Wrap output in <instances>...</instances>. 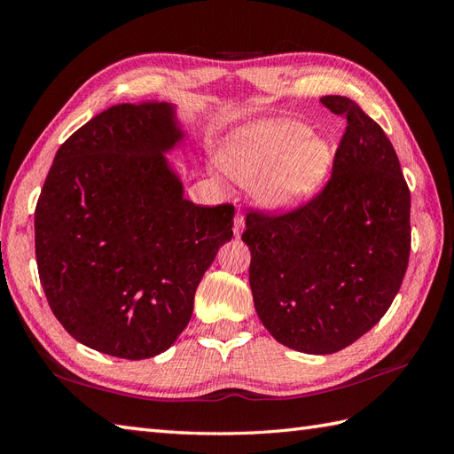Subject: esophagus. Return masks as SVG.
Returning <instances> with one entry per match:
<instances>
[{"mask_svg":"<svg viewBox=\"0 0 454 454\" xmlns=\"http://www.w3.org/2000/svg\"><path fill=\"white\" fill-rule=\"evenodd\" d=\"M242 231H244V215L239 212L235 217V227H232V232H235V237L239 239L242 235Z\"/></svg>","mask_w":454,"mask_h":454,"instance_id":"obj_1","label":"esophagus"}]
</instances>
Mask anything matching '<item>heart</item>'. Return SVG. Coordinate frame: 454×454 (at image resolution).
Masks as SVG:
<instances>
[{"label": "heart", "mask_w": 454, "mask_h": 454, "mask_svg": "<svg viewBox=\"0 0 454 454\" xmlns=\"http://www.w3.org/2000/svg\"><path fill=\"white\" fill-rule=\"evenodd\" d=\"M292 119L263 121L231 136L219 151L222 168L242 185H254L269 212H292L307 204L327 182L333 151Z\"/></svg>", "instance_id": "1"}]
</instances>
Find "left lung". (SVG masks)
<instances>
[{"instance_id": "left-lung-1", "label": "left lung", "mask_w": 454, "mask_h": 454, "mask_svg": "<svg viewBox=\"0 0 454 454\" xmlns=\"http://www.w3.org/2000/svg\"><path fill=\"white\" fill-rule=\"evenodd\" d=\"M320 102L347 119L332 177L297 210L250 212L242 232L259 320L305 354L367 333L400 292L411 252V193L387 134L347 96Z\"/></svg>"}]
</instances>
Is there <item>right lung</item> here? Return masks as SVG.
Instances as JSON below:
<instances>
[{"mask_svg": "<svg viewBox=\"0 0 454 454\" xmlns=\"http://www.w3.org/2000/svg\"><path fill=\"white\" fill-rule=\"evenodd\" d=\"M182 140L174 106L119 104L52 160L35 206L39 280L57 320L89 348L125 360L168 350L232 239L235 206L184 199L164 157Z\"/></svg>", "mask_w": 454, "mask_h": 454, "instance_id": "obj_1", "label": "right lung"}]
</instances>
